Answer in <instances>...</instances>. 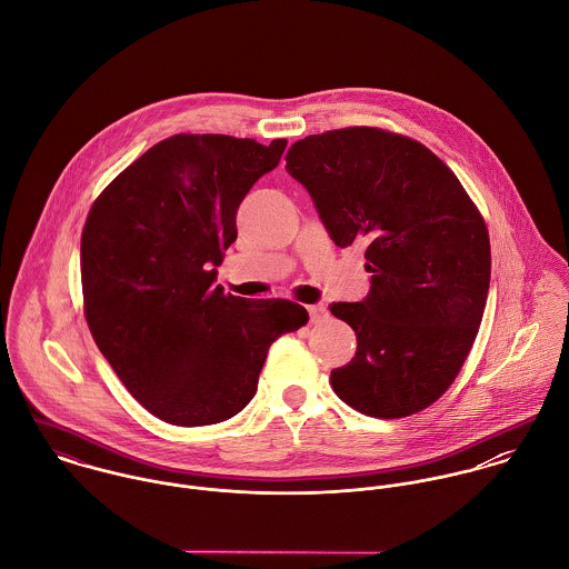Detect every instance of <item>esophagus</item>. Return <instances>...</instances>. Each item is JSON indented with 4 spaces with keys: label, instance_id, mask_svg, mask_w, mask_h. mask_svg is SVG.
<instances>
[{
    "label": "esophagus",
    "instance_id": "esophagus-1",
    "mask_svg": "<svg viewBox=\"0 0 569 569\" xmlns=\"http://www.w3.org/2000/svg\"><path fill=\"white\" fill-rule=\"evenodd\" d=\"M307 309H309V318H311V322H313V325H318V322H322V320H325V305H311V307H307Z\"/></svg>",
    "mask_w": 569,
    "mask_h": 569
}]
</instances>
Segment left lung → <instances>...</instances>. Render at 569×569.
<instances>
[{
  "mask_svg": "<svg viewBox=\"0 0 569 569\" xmlns=\"http://www.w3.org/2000/svg\"><path fill=\"white\" fill-rule=\"evenodd\" d=\"M287 172L311 194L332 243L366 244L372 284L330 313L357 335L335 395L375 418L436 403L458 377L487 307L490 243L451 168L420 142L375 127L298 140Z\"/></svg>",
  "mask_w": 569,
  "mask_h": 569,
  "instance_id": "1",
  "label": "left lung"
}]
</instances>
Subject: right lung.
<instances>
[{
	"mask_svg": "<svg viewBox=\"0 0 569 569\" xmlns=\"http://www.w3.org/2000/svg\"><path fill=\"white\" fill-rule=\"evenodd\" d=\"M287 140L179 133L124 168L81 237L84 318L118 379L163 422L214 425L256 395L269 346L305 307L226 296L217 280L237 210Z\"/></svg>",
	"mask_w": 569,
	"mask_h": 569,
	"instance_id": "1",
	"label": "right lung"
}]
</instances>
